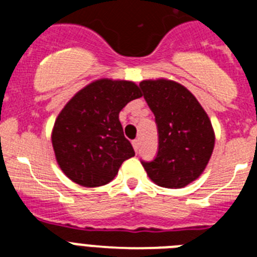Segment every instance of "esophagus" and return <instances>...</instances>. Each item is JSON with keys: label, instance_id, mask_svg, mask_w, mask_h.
<instances>
[{"label": "esophagus", "instance_id": "1", "mask_svg": "<svg viewBox=\"0 0 257 257\" xmlns=\"http://www.w3.org/2000/svg\"><path fill=\"white\" fill-rule=\"evenodd\" d=\"M133 147H134V149H135L136 153H138V151H139V147H140L139 140H134V142H133Z\"/></svg>", "mask_w": 257, "mask_h": 257}]
</instances>
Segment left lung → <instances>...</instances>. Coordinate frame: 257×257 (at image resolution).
<instances>
[{
    "label": "left lung",
    "instance_id": "left-lung-1",
    "mask_svg": "<svg viewBox=\"0 0 257 257\" xmlns=\"http://www.w3.org/2000/svg\"><path fill=\"white\" fill-rule=\"evenodd\" d=\"M144 99L158 127V153L142 162L152 181L179 189L205 171L215 147V131L205 109L185 86L171 79H144Z\"/></svg>",
    "mask_w": 257,
    "mask_h": 257
}]
</instances>
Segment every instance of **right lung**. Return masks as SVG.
<instances>
[{
    "label": "right lung",
    "instance_id": "right-lung-1",
    "mask_svg": "<svg viewBox=\"0 0 257 257\" xmlns=\"http://www.w3.org/2000/svg\"><path fill=\"white\" fill-rule=\"evenodd\" d=\"M143 94L133 81L100 78L81 88L61 109L52 127L56 162L81 187L110 183L123 163L135 156L124 138L119 112Z\"/></svg>",
    "mask_w": 257,
    "mask_h": 257
}]
</instances>
